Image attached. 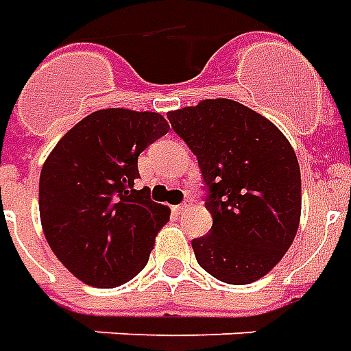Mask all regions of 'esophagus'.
<instances>
[{"label":"esophagus","instance_id":"obj_1","mask_svg":"<svg viewBox=\"0 0 351 351\" xmlns=\"http://www.w3.org/2000/svg\"><path fill=\"white\" fill-rule=\"evenodd\" d=\"M186 209H188V202H184V204H180V206L173 207V211H175V213H182V211H186Z\"/></svg>","mask_w":351,"mask_h":351}]
</instances>
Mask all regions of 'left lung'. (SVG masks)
<instances>
[{"instance_id": "1", "label": "left lung", "mask_w": 351, "mask_h": 351, "mask_svg": "<svg viewBox=\"0 0 351 351\" xmlns=\"http://www.w3.org/2000/svg\"><path fill=\"white\" fill-rule=\"evenodd\" d=\"M197 157L209 188L211 232L192 240L202 269L250 285L278 265L302 215V176L290 145L267 117L234 99H204L167 113Z\"/></svg>"}]
</instances>
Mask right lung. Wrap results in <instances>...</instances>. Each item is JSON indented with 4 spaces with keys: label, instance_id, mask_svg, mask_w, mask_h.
Returning <instances> with one entry per match:
<instances>
[{
    "label": "right lung",
    "instance_id": "add662e5",
    "mask_svg": "<svg viewBox=\"0 0 351 351\" xmlns=\"http://www.w3.org/2000/svg\"><path fill=\"white\" fill-rule=\"evenodd\" d=\"M169 132L156 111L99 109L66 132L40 173V221L57 259L95 288L134 278L171 209L136 190L138 156Z\"/></svg>",
    "mask_w": 351,
    "mask_h": 351
}]
</instances>
